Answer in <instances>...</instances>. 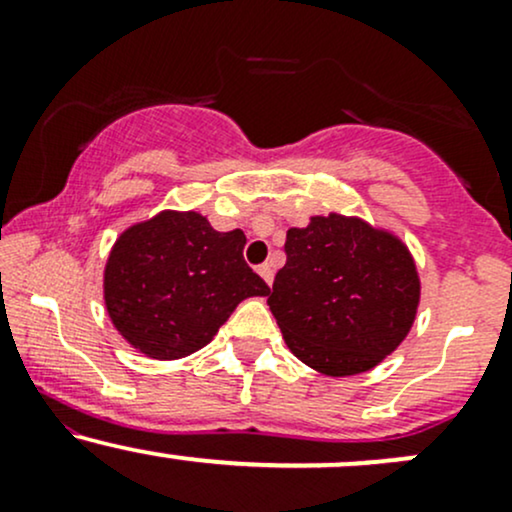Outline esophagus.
Segmentation results:
<instances>
[{"label":"esophagus","mask_w":512,"mask_h":512,"mask_svg":"<svg viewBox=\"0 0 512 512\" xmlns=\"http://www.w3.org/2000/svg\"><path fill=\"white\" fill-rule=\"evenodd\" d=\"M257 272H260V276H262L264 281H267V284H272V281H274V267H272V262L260 264V269H257Z\"/></svg>","instance_id":"esophagus-1"}]
</instances>
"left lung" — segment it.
I'll use <instances>...</instances> for the list:
<instances>
[{
  "instance_id": "1",
  "label": "left lung",
  "mask_w": 512,
  "mask_h": 512,
  "mask_svg": "<svg viewBox=\"0 0 512 512\" xmlns=\"http://www.w3.org/2000/svg\"><path fill=\"white\" fill-rule=\"evenodd\" d=\"M267 305L293 356L317 373H366L404 342L421 298L416 262L392 231L332 211L286 233Z\"/></svg>"
}]
</instances>
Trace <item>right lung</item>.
<instances>
[{"label": "right lung", "instance_id": "obj_1", "mask_svg": "<svg viewBox=\"0 0 512 512\" xmlns=\"http://www.w3.org/2000/svg\"><path fill=\"white\" fill-rule=\"evenodd\" d=\"M245 233L166 209L125 228L103 272L105 310L139 354L175 361L207 346L240 301L269 286L243 260Z\"/></svg>", "mask_w": 512, "mask_h": 512}]
</instances>
